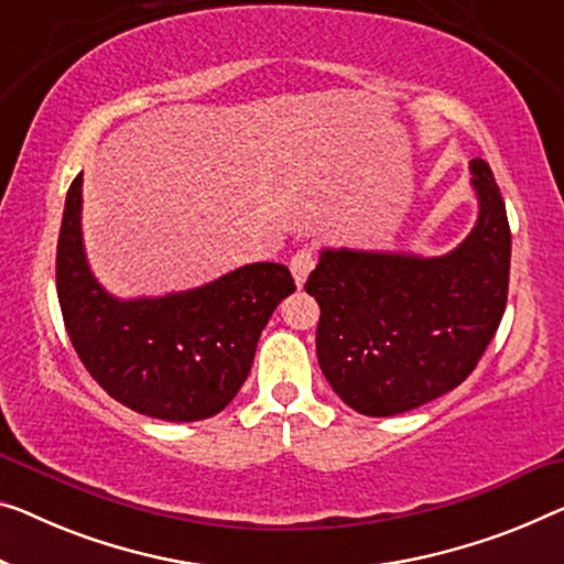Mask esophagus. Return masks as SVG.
<instances>
[{
  "instance_id": "1",
  "label": "esophagus",
  "mask_w": 564,
  "mask_h": 564,
  "mask_svg": "<svg viewBox=\"0 0 564 564\" xmlns=\"http://www.w3.org/2000/svg\"><path fill=\"white\" fill-rule=\"evenodd\" d=\"M314 265H316L314 250H311V248H301V250H296V256H293V258H291V263H289L291 273H293V281H296V285H304V283H306L308 273L314 271Z\"/></svg>"
}]
</instances>
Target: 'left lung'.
Wrapping results in <instances>:
<instances>
[{"label":"left lung","mask_w":564,"mask_h":564,"mask_svg":"<svg viewBox=\"0 0 564 564\" xmlns=\"http://www.w3.org/2000/svg\"><path fill=\"white\" fill-rule=\"evenodd\" d=\"M478 220L438 258L322 250L306 281L318 301V365L351 410L400 415L458 388L497 334L509 293L507 207L484 159L470 162Z\"/></svg>","instance_id":"left-lung-1"}]
</instances>
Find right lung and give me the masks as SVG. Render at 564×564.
<instances>
[{
    "label": "right lung",
    "instance_id": "obj_1",
    "mask_svg": "<svg viewBox=\"0 0 564 564\" xmlns=\"http://www.w3.org/2000/svg\"><path fill=\"white\" fill-rule=\"evenodd\" d=\"M83 174L67 189L57 238V299L90 377L141 415L192 423L230 405L253 367L260 332L296 291L281 263L242 265L192 291L116 299L96 281L80 232Z\"/></svg>",
    "mask_w": 564,
    "mask_h": 564
}]
</instances>
